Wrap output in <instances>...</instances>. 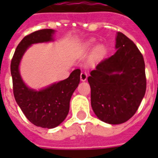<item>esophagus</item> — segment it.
<instances>
[{
    "label": "esophagus",
    "mask_w": 158,
    "mask_h": 158,
    "mask_svg": "<svg viewBox=\"0 0 158 158\" xmlns=\"http://www.w3.org/2000/svg\"><path fill=\"white\" fill-rule=\"evenodd\" d=\"M87 77H88V75H87V73L81 72V73H80V79H81L82 81H85L86 79H87Z\"/></svg>",
    "instance_id": "34e87169"
}]
</instances>
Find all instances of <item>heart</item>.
Here are the masks:
<instances>
[{"label": "heart", "mask_w": 158, "mask_h": 158, "mask_svg": "<svg viewBox=\"0 0 158 158\" xmlns=\"http://www.w3.org/2000/svg\"><path fill=\"white\" fill-rule=\"evenodd\" d=\"M92 45L91 43H89L88 45H87V47H89L90 45ZM103 52V47L102 46H99V47H97V48L96 49V54H101L102 52Z\"/></svg>", "instance_id": "b5f03b06"}]
</instances>
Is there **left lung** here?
I'll use <instances>...</instances> for the list:
<instances>
[{
	"label": "left lung",
	"instance_id": "1",
	"mask_svg": "<svg viewBox=\"0 0 158 158\" xmlns=\"http://www.w3.org/2000/svg\"><path fill=\"white\" fill-rule=\"evenodd\" d=\"M117 52L90 72L91 106L102 121L119 124L134 116L145 96V62L135 44L118 32Z\"/></svg>",
	"mask_w": 158,
	"mask_h": 158
}]
</instances>
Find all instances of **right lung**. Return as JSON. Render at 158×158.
<instances>
[{"instance_id": "obj_1", "label": "right lung", "mask_w": 158, "mask_h": 158, "mask_svg": "<svg viewBox=\"0 0 158 158\" xmlns=\"http://www.w3.org/2000/svg\"><path fill=\"white\" fill-rule=\"evenodd\" d=\"M54 30L40 29L26 35L17 46L11 62L13 95L23 114L33 124L45 129L58 126L69 112V102L80 80V69L73 70L68 79L41 90L29 89L19 73V63L32 44L52 40Z\"/></svg>"}]
</instances>
